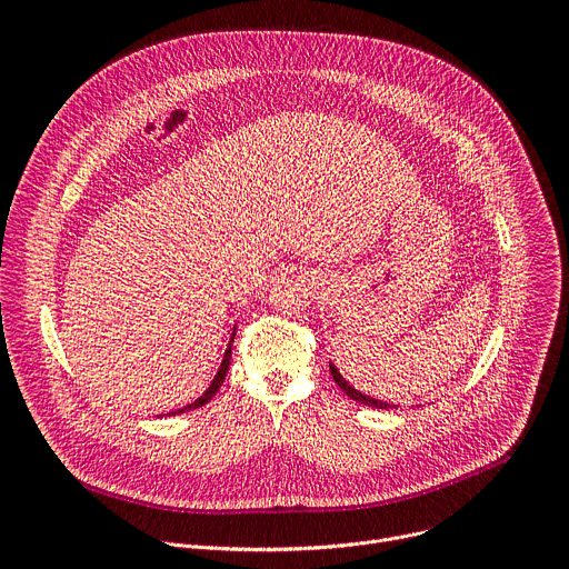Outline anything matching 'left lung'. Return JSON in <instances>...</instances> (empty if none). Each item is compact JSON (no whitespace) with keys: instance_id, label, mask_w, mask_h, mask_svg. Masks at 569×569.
I'll return each mask as SVG.
<instances>
[{"instance_id":"1","label":"left lung","mask_w":569,"mask_h":569,"mask_svg":"<svg viewBox=\"0 0 569 569\" xmlns=\"http://www.w3.org/2000/svg\"><path fill=\"white\" fill-rule=\"evenodd\" d=\"M329 367H331V376H333V380L338 382V387L349 396V398H353V400H358V402H362V405H369V408H376V410H391V408H396L393 402H387V400H380V398H373V396H367V393H362L360 389H356L353 385H349V380L340 373V369L333 365V362H329Z\"/></svg>"}]
</instances>
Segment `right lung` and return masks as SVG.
I'll return each instance as SVG.
<instances>
[{
  "label": "right lung",
  "mask_w": 569,
  "mask_h": 569,
  "mask_svg": "<svg viewBox=\"0 0 569 569\" xmlns=\"http://www.w3.org/2000/svg\"><path fill=\"white\" fill-rule=\"evenodd\" d=\"M233 338H236V323H233V329H231V336H229V345H227V349H224V356H222V362H220V367H218V371H216V376H213V380H211V385L193 400V402H189V405H184V408H180V410H173V412H169L167 417H176V415H184V412H191V410H198V408H202V405H207L213 396H216V391L220 389V385H222V380H224V376H227V369H229V358H231V342H233Z\"/></svg>",
  "instance_id": "add662e5"
}]
</instances>
